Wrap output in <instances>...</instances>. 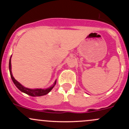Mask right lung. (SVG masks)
<instances>
[{"label": "right lung", "instance_id": "1", "mask_svg": "<svg viewBox=\"0 0 129 129\" xmlns=\"http://www.w3.org/2000/svg\"><path fill=\"white\" fill-rule=\"evenodd\" d=\"M11 57H10V60H9V71H10V77H11V79L12 80L13 82L15 84V86L20 90L21 92H24V93H26V94L28 95L32 96V97H39V96H42L45 95L49 93L50 91L52 90V89L54 87L55 85L56 84V81L55 80L54 83L52 85H51L50 87H49V88H47V89H29V88H27L23 86L20 83H19L17 80H16L15 79V78L12 75V66H11Z\"/></svg>", "mask_w": 129, "mask_h": 129}]
</instances>
